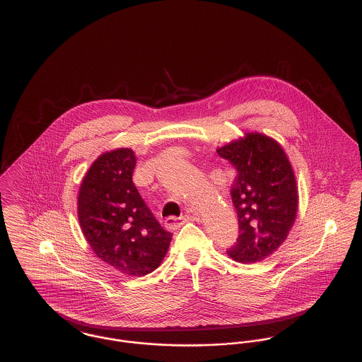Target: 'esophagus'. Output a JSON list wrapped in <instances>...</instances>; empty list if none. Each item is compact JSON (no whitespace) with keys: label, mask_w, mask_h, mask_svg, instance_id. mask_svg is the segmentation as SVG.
<instances>
[{"label":"esophagus","mask_w":362,"mask_h":362,"mask_svg":"<svg viewBox=\"0 0 362 362\" xmlns=\"http://www.w3.org/2000/svg\"><path fill=\"white\" fill-rule=\"evenodd\" d=\"M192 217L189 216H182V217H168L165 218V227L168 230H177L180 228L182 224H185L187 221H189Z\"/></svg>","instance_id":"esophagus-1"}]
</instances>
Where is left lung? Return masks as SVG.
Returning <instances> with one entry per match:
<instances>
[{"label": "left lung", "instance_id": "left-lung-1", "mask_svg": "<svg viewBox=\"0 0 362 362\" xmlns=\"http://www.w3.org/2000/svg\"><path fill=\"white\" fill-rule=\"evenodd\" d=\"M237 170L231 199L237 209L240 235L228 257L255 263L270 257L286 241L298 210L294 170L281 145L260 132L217 148Z\"/></svg>", "mask_w": 362, "mask_h": 362}]
</instances>
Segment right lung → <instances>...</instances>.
Returning <instances> with one entry per match:
<instances>
[{
  "label": "right lung",
  "mask_w": 362,
  "mask_h": 362,
  "mask_svg": "<svg viewBox=\"0 0 362 362\" xmlns=\"http://www.w3.org/2000/svg\"><path fill=\"white\" fill-rule=\"evenodd\" d=\"M135 164L128 148L99 156L81 182L78 220L98 258L122 274L142 277L160 266L173 234L158 224L134 185Z\"/></svg>",
  "instance_id": "obj_1"
}]
</instances>
